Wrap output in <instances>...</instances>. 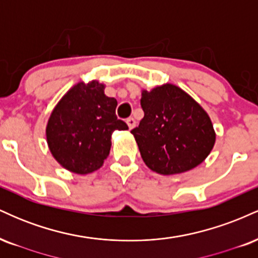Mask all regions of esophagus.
I'll return each mask as SVG.
<instances>
[{"instance_id": "esophagus-1", "label": "esophagus", "mask_w": 258, "mask_h": 258, "mask_svg": "<svg viewBox=\"0 0 258 258\" xmlns=\"http://www.w3.org/2000/svg\"><path fill=\"white\" fill-rule=\"evenodd\" d=\"M126 123L128 125V128L132 130V128H135V126H136V120L133 119V117H128V119L126 120Z\"/></svg>"}]
</instances>
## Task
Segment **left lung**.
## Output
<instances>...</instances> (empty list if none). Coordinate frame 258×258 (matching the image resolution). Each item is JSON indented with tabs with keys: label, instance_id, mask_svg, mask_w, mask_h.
I'll return each instance as SVG.
<instances>
[{
	"label": "left lung",
	"instance_id": "1",
	"mask_svg": "<svg viewBox=\"0 0 258 258\" xmlns=\"http://www.w3.org/2000/svg\"><path fill=\"white\" fill-rule=\"evenodd\" d=\"M144 117L131 133L142 159L154 172L176 174L197 167L215 146L207 112L177 86L142 92Z\"/></svg>",
	"mask_w": 258,
	"mask_h": 258
}]
</instances>
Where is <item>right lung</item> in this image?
Wrapping results in <instances>:
<instances>
[{
  "label": "right lung",
  "mask_w": 258,
  "mask_h": 258,
  "mask_svg": "<svg viewBox=\"0 0 258 258\" xmlns=\"http://www.w3.org/2000/svg\"><path fill=\"white\" fill-rule=\"evenodd\" d=\"M116 105L98 81L79 82L67 92L46 128L49 150L61 166L78 174L102 166L110 152L112 132L128 130L116 117Z\"/></svg>",
  "instance_id": "1"
}]
</instances>
